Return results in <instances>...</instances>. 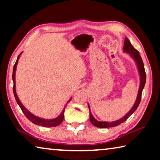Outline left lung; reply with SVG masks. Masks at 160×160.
Wrapping results in <instances>:
<instances>
[{"instance_id":"8db88e82","label":"left lung","mask_w":160,"mask_h":160,"mask_svg":"<svg viewBox=\"0 0 160 160\" xmlns=\"http://www.w3.org/2000/svg\"><path fill=\"white\" fill-rule=\"evenodd\" d=\"M123 52L130 54L131 57L134 60L135 63L137 66L138 70L139 75H140V86H139V89H138V92L137 98L134 103L133 106H132V107L131 109H130L129 112L127 113L125 116H123L121 118L118 119V120L112 121V122H108V121H98V120H97V119L94 118L92 114L90 105L88 104L89 109H90V121L92 125L97 127V128H109V127H114V126L119 125V124H121V123H123L126 120H127L129 116H131L132 113L137 109V108L138 107L139 104H140V99H141L142 92L143 88H144L145 85V82H146V74H145V71L144 64H143L141 56H140L139 52L136 49H135L133 47H132L131 43L130 42L128 38H126V37L125 38V42H124V46H123Z\"/></svg>"}]
</instances>
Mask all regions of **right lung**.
I'll list each match as a JSON object with an SVG mask.
<instances>
[{"mask_svg": "<svg viewBox=\"0 0 160 160\" xmlns=\"http://www.w3.org/2000/svg\"><path fill=\"white\" fill-rule=\"evenodd\" d=\"M22 53L18 56V57L17 58V61H16L15 66L13 67V72H12V81H13V93H14V96L15 98L17 101V103L18 104L19 106H20V109L22 111V112L24 113V114L25 115V116L28 118L29 121H32V123L36 124V125L38 126H44V127H55L57 126L58 125L63 122V118H64V112H65V109L67 106L68 103L70 102L72 97L70 98L68 102L66 103V104L65 105V107L63 108V111H62L61 113H60V115L55 118H51V119H47V118H43L41 117H39V116H35L33 113H31L29 111H28L26 108L24 107V105L22 104V102H20V99L18 98V96L17 93H16V88H15V71H16V68H17V65L18 63V60L20 57V55Z\"/></svg>", "mask_w": 160, "mask_h": 160, "instance_id": "1", "label": "right lung"}]
</instances>
